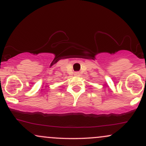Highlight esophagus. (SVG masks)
Returning <instances> with one entry per match:
<instances>
[{
    "mask_svg": "<svg viewBox=\"0 0 146 146\" xmlns=\"http://www.w3.org/2000/svg\"><path fill=\"white\" fill-rule=\"evenodd\" d=\"M79 74H80V73H79L78 72H75V76H78Z\"/></svg>",
    "mask_w": 146,
    "mask_h": 146,
    "instance_id": "34e87169",
    "label": "esophagus"
}]
</instances>
